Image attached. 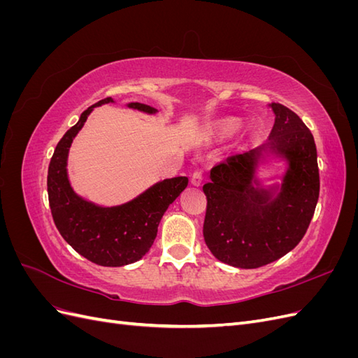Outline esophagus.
<instances>
[{
    "mask_svg": "<svg viewBox=\"0 0 358 358\" xmlns=\"http://www.w3.org/2000/svg\"><path fill=\"white\" fill-rule=\"evenodd\" d=\"M201 182H203V173H201V170H196L191 176V183L196 187H200Z\"/></svg>",
    "mask_w": 358,
    "mask_h": 358,
    "instance_id": "esophagus-1",
    "label": "esophagus"
}]
</instances>
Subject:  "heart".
<instances>
[{"mask_svg":"<svg viewBox=\"0 0 358 358\" xmlns=\"http://www.w3.org/2000/svg\"><path fill=\"white\" fill-rule=\"evenodd\" d=\"M242 122L239 121V119H225V121L220 122L218 128H220V133L224 134V136H231L234 134L237 129L241 128Z\"/></svg>","mask_w":358,"mask_h":358,"instance_id":"1","label":"heart"}]
</instances>
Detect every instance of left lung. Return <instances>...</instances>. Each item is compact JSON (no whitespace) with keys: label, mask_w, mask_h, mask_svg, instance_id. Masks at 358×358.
Masks as SVG:
<instances>
[{"label":"left lung","mask_w":358,"mask_h":358,"mask_svg":"<svg viewBox=\"0 0 358 358\" xmlns=\"http://www.w3.org/2000/svg\"><path fill=\"white\" fill-rule=\"evenodd\" d=\"M275 124L267 142L229 157L203 185L208 209L204 242L220 262L257 268L294 249L305 236L320 196L317 146L309 128L288 107L268 104ZM272 155L287 162L280 184L263 187L257 164Z\"/></svg>","instance_id":"obj_1"}]
</instances>
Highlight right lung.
Segmentation results:
<instances>
[{
	"label": "right lung",
	"mask_w": 358,
	"mask_h": 358,
	"mask_svg": "<svg viewBox=\"0 0 358 358\" xmlns=\"http://www.w3.org/2000/svg\"><path fill=\"white\" fill-rule=\"evenodd\" d=\"M107 103H115L112 96L88 107L78 124L59 140L49 164L48 194L53 221L64 241L95 264L121 267L138 262L149 251L162 215L187 188L188 178L159 180L136 199L110 208L95 204L76 194L67 173L70 146L91 112ZM127 106L149 115L158 112L142 103H128Z\"/></svg>",
	"instance_id": "obj_1"
}]
</instances>
